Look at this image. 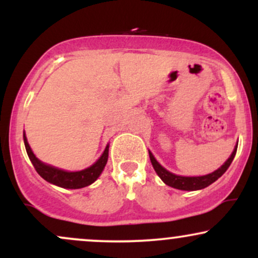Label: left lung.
Instances as JSON below:
<instances>
[{"label": "left lung", "instance_id": "8db88e82", "mask_svg": "<svg viewBox=\"0 0 258 258\" xmlns=\"http://www.w3.org/2000/svg\"><path fill=\"white\" fill-rule=\"evenodd\" d=\"M236 149H238V144H236L235 148H234L232 155L228 158V160L224 162L222 166L218 168V170L214 171L212 173L205 174V176H199V177H183V176H177L170 171H167L166 168L162 167L161 165L156 161V159L154 158V155L149 152V158L150 161H152V165L155 170V172L158 173V176L162 179V182L168 186H172V188L179 189V190H199V189H204L206 186L217 180L220 177L228 170V167L232 164L234 156L236 154Z\"/></svg>", "mask_w": 258, "mask_h": 258}]
</instances>
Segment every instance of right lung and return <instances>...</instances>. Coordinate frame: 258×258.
I'll return each mask as SVG.
<instances>
[{"label": "right lung", "instance_id": "1", "mask_svg": "<svg viewBox=\"0 0 258 258\" xmlns=\"http://www.w3.org/2000/svg\"><path fill=\"white\" fill-rule=\"evenodd\" d=\"M24 144L26 153H28L29 159L34 165L35 170L37 171V173L47 182L52 183V184L61 186V188L67 189H80L84 188L92 184L98 177L100 173L104 170L106 161H108V155H109V144L105 147V150L103 152L102 156L94 162L93 165L90 167L85 168L82 171H76V172H68V171L60 170V168L53 167L51 165L43 164L42 161H40L35 154L32 153L30 146L28 143V139H26L25 132H24Z\"/></svg>", "mask_w": 258, "mask_h": 258}]
</instances>
